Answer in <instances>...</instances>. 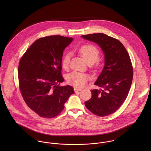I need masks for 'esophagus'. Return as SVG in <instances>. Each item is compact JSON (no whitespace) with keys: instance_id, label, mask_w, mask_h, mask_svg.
Instances as JSON below:
<instances>
[{"instance_id":"esophagus-1","label":"esophagus","mask_w":151,"mask_h":151,"mask_svg":"<svg viewBox=\"0 0 151 151\" xmlns=\"http://www.w3.org/2000/svg\"><path fill=\"white\" fill-rule=\"evenodd\" d=\"M74 89L75 92H79V91H82V89H81V88H74Z\"/></svg>"}]
</instances>
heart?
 <instances>
[{"instance_id":"obj_1","label":"heart","mask_w":151,"mask_h":151,"mask_svg":"<svg viewBox=\"0 0 151 151\" xmlns=\"http://www.w3.org/2000/svg\"><path fill=\"white\" fill-rule=\"evenodd\" d=\"M78 52L87 63L93 64L97 60L99 56L98 49L96 47L91 44H86L81 46ZM70 58L71 54L70 53H66L64 56L62 62V65L63 69L67 70L68 68ZM89 78V76L88 74L77 71L71 72L68 74L66 77L67 81L69 84L76 86H84Z\"/></svg>"}]
</instances>
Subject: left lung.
<instances>
[{
  "label": "left lung",
  "mask_w": 151,
  "mask_h": 151,
  "mask_svg": "<svg viewBox=\"0 0 151 151\" xmlns=\"http://www.w3.org/2000/svg\"><path fill=\"white\" fill-rule=\"evenodd\" d=\"M98 44L104 54L105 65L92 89L91 98L85 102L94 114L104 117L116 111L126 99L132 80L133 68L129 55L119 40L102 33L82 35Z\"/></svg>",
  "instance_id": "left-lung-1"
}]
</instances>
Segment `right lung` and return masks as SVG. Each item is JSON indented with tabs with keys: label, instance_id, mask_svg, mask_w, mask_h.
Listing matches in <instances>:
<instances>
[{
	"label": "right lung",
	"instance_id": "right-lung-1",
	"mask_svg": "<svg viewBox=\"0 0 151 151\" xmlns=\"http://www.w3.org/2000/svg\"><path fill=\"white\" fill-rule=\"evenodd\" d=\"M73 38L53 35L32 43L20 61L19 86L27 106L42 117L52 118L65 108L74 93L70 86H60L64 81L62 61L65 48Z\"/></svg>",
	"mask_w": 151,
	"mask_h": 151
}]
</instances>
